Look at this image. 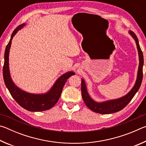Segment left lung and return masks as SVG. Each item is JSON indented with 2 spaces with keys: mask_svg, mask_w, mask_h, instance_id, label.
<instances>
[{
  "mask_svg": "<svg viewBox=\"0 0 146 146\" xmlns=\"http://www.w3.org/2000/svg\"><path fill=\"white\" fill-rule=\"evenodd\" d=\"M129 33L136 41V44L137 46V49L138 51V56H139V66H138V71L137 75V79L134 87L132 88L129 93L126 95L118 99L109 100L107 102L98 103L91 99V98L89 96L87 90H86V84L84 80H82L81 83V91H82V97L84 101L87 106V107L92 110L93 111L100 113V114H110L118 112L124 108L130 101L132 100L133 97L137 93L138 90H139L140 85L142 84L143 78V64H144V56H143L142 51L140 49V47L138 42V40L137 35L134 32L129 31Z\"/></svg>",
  "mask_w": 146,
  "mask_h": 146,
  "instance_id": "obj_1",
  "label": "left lung"
}]
</instances>
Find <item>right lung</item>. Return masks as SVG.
<instances>
[{
    "mask_svg": "<svg viewBox=\"0 0 146 146\" xmlns=\"http://www.w3.org/2000/svg\"><path fill=\"white\" fill-rule=\"evenodd\" d=\"M24 24L19 25L11 34L10 40L6 46L4 53V63L3 66V78L6 86L15 100L24 109L30 111H42L53 108L58 102L60 97L62 91L68 79L75 73L73 71L66 73L62 75L52 88L44 95H34L26 93L20 90L12 81L9 70V52L11 44V40L15 35L20 29L23 28Z\"/></svg>",
    "mask_w": 146,
    "mask_h": 146,
    "instance_id": "right-lung-1",
    "label": "right lung"
}]
</instances>
